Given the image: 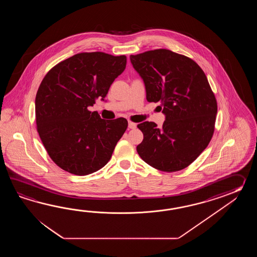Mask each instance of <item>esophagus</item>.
Wrapping results in <instances>:
<instances>
[{"label": "esophagus", "instance_id": "1", "mask_svg": "<svg viewBox=\"0 0 257 257\" xmlns=\"http://www.w3.org/2000/svg\"><path fill=\"white\" fill-rule=\"evenodd\" d=\"M136 123H133V122H131V121L128 122V128H131V130H134V128H136Z\"/></svg>", "mask_w": 257, "mask_h": 257}]
</instances>
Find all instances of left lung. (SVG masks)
<instances>
[{"instance_id":"obj_1","label":"left lung","mask_w":257,"mask_h":257,"mask_svg":"<svg viewBox=\"0 0 257 257\" xmlns=\"http://www.w3.org/2000/svg\"><path fill=\"white\" fill-rule=\"evenodd\" d=\"M142 77L148 102H160L163 126L145 121L138 125L143 141L141 158L155 169L176 172L187 167L213 136L217 101L207 76L194 60L168 49L131 55Z\"/></svg>"}]
</instances>
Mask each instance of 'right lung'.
<instances>
[{"instance_id":"add662e5","label":"right lung","mask_w":257,"mask_h":257,"mask_svg":"<svg viewBox=\"0 0 257 257\" xmlns=\"http://www.w3.org/2000/svg\"><path fill=\"white\" fill-rule=\"evenodd\" d=\"M126 64L124 55L84 52L61 61L44 77L35 101L38 132L61 169L86 175L108 163L127 121L102 119L87 108L95 99L104 101Z\"/></svg>"}]
</instances>
